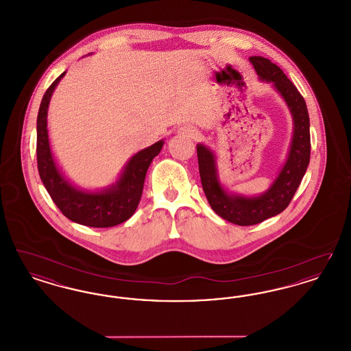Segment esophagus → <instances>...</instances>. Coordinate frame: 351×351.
I'll use <instances>...</instances> for the list:
<instances>
[{"label":"esophagus","mask_w":351,"mask_h":351,"mask_svg":"<svg viewBox=\"0 0 351 351\" xmlns=\"http://www.w3.org/2000/svg\"><path fill=\"white\" fill-rule=\"evenodd\" d=\"M178 133L180 134V135H183V136H188V138H196V136H197L196 129L192 128V126H183V128L179 129Z\"/></svg>","instance_id":"obj_1"}]
</instances>
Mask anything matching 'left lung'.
Wrapping results in <instances>:
<instances>
[{"label":"left lung","instance_id":"1","mask_svg":"<svg viewBox=\"0 0 351 351\" xmlns=\"http://www.w3.org/2000/svg\"><path fill=\"white\" fill-rule=\"evenodd\" d=\"M249 60L259 79L271 84L287 104L293 132L283 167L267 191L258 196H245L225 188L219 182L215 152L202 143L197 145L201 184L209 205L219 217L239 226L255 225L282 213L298 191L311 158L309 114L300 92L271 60L262 56H251Z\"/></svg>","mask_w":351,"mask_h":351}]
</instances>
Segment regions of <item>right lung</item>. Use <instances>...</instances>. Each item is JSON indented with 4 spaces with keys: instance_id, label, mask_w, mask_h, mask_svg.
Here are the masks:
<instances>
[{
    "instance_id": "right-lung-1",
    "label": "right lung",
    "mask_w": 351,
    "mask_h": 351,
    "mask_svg": "<svg viewBox=\"0 0 351 351\" xmlns=\"http://www.w3.org/2000/svg\"><path fill=\"white\" fill-rule=\"evenodd\" d=\"M63 72L46 90L36 118V160L38 171L51 199L71 221L90 228H110L132 217L142 197L143 184L152 159L165 142L158 141L138 151L125 165L117 180L100 191L83 189L63 175L51 151L47 113L52 93L64 77Z\"/></svg>"
}]
</instances>
